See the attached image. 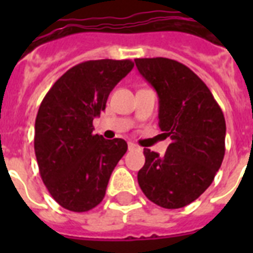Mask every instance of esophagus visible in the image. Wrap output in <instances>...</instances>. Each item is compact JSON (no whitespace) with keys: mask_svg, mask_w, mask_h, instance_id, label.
Listing matches in <instances>:
<instances>
[{"mask_svg":"<svg viewBox=\"0 0 253 253\" xmlns=\"http://www.w3.org/2000/svg\"><path fill=\"white\" fill-rule=\"evenodd\" d=\"M134 150H140L136 144L134 143H128V151H134Z\"/></svg>","mask_w":253,"mask_h":253,"instance_id":"esophagus-1","label":"esophagus"}]
</instances>
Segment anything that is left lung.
<instances>
[{
	"instance_id": "obj_1",
	"label": "left lung",
	"mask_w": 253,
	"mask_h": 253,
	"mask_svg": "<svg viewBox=\"0 0 253 253\" xmlns=\"http://www.w3.org/2000/svg\"><path fill=\"white\" fill-rule=\"evenodd\" d=\"M159 95V126L172 143L164 156L144 148L138 172L143 193L164 209L196 201L211 185L224 158L226 121L204 81L167 57L135 59Z\"/></svg>"
}]
</instances>
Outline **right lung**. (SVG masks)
<instances>
[{
  "label": "right lung",
  "mask_w": 253,
  "mask_h": 253,
  "mask_svg": "<svg viewBox=\"0 0 253 253\" xmlns=\"http://www.w3.org/2000/svg\"><path fill=\"white\" fill-rule=\"evenodd\" d=\"M134 68L131 60H89L68 69L42 101L34 148L45 188L69 211L91 210L126 154L123 139L93 134V119L114 86Z\"/></svg>",
  "instance_id": "right-lung-1"
}]
</instances>
